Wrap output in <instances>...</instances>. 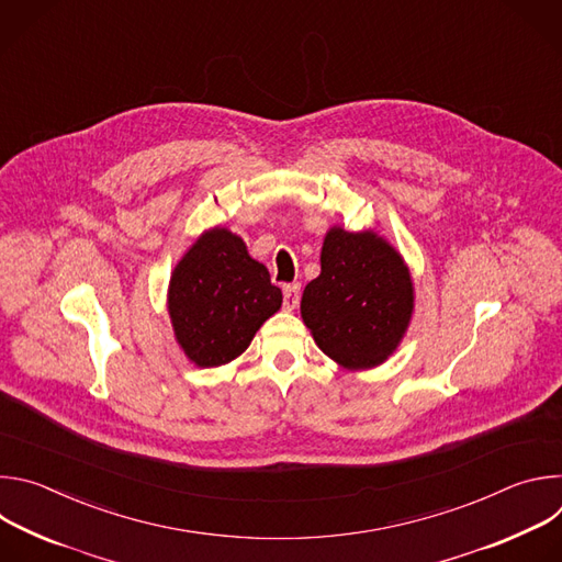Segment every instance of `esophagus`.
<instances>
[{
	"instance_id": "34e87169",
	"label": "esophagus",
	"mask_w": 562,
	"mask_h": 562,
	"mask_svg": "<svg viewBox=\"0 0 562 562\" xmlns=\"http://www.w3.org/2000/svg\"><path fill=\"white\" fill-rule=\"evenodd\" d=\"M282 295H284V308H295L300 304V284L293 282V284H284L282 289Z\"/></svg>"
}]
</instances>
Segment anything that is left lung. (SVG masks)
Wrapping results in <instances>:
<instances>
[{"mask_svg":"<svg viewBox=\"0 0 562 562\" xmlns=\"http://www.w3.org/2000/svg\"><path fill=\"white\" fill-rule=\"evenodd\" d=\"M319 267L300 302L315 345L349 369L384 362L403 340L414 311V284L403 258L371 231L334 226Z\"/></svg>","mask_w":562,"mask_h":562,"instance_id":"8db88e82","label":"left lung"}]
</instances>
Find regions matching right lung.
Returning a JSON list of instances; mask_svg holds the SVG:
<instances>
[{"mask_svg":"<svg viewBox=\"0 0 562 562\" xmlns=\"http://www.w3.org/2000/svg\"><path fill=\"white\" fill-rule=\"evenodd\" d=\"M282 304L265 265L243 237L206 231L171 276L169 313L176 338L198 367H220L243 353Z\"/></svg>","mask_w":562,"mask_h":562,"instance_id":"obj_1","label":"right lung"}]
</instances>
